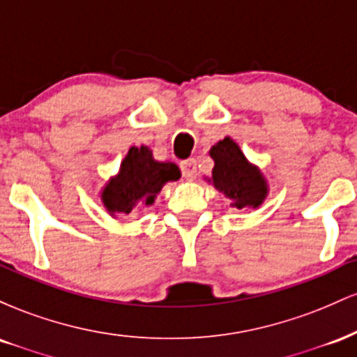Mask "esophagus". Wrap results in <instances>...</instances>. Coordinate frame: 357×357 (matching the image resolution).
I'll return each mask as SVG.
<instances>
[{
	"label": "esophagus",
	"mask_w": 357,
	"mask_h": 357,
	"mask_svg": "<svg viewBox=\"0 0 357 357\" xmlns=\"http://www.w3.org/2000/svg\"><path fill=\"white\" fill-rule=\"evenodd\" d=\"M181 171L183 176L188 179V181H192L198 176V167H196V159H186V161L181 162Z\"/></svg>",
	"instance_id": "1"
}]
</instances>
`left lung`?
<instances>
[{
	"mask_svg": "<svg viewBox=\"0 0 357 357\" xmlns=\"http://www.w3.org/2000/svg\"><path fill=\"white\" fill-rule=\"evenodd\" d=\"M211 159L215 161L210 178L220 195L230 199V206L236 210H257L268 196V181L261 169L250 162L240 146L230 136L211 146Z\"/></svg>",
	"mask_w": 357,
	"mask_h": 357,
	"instance_id": "obj_1",
	"label": "left lung"
}]
</instances>
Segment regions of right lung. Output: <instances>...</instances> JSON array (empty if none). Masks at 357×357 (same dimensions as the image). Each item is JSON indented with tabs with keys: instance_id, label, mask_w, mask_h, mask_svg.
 <instances>
[{
	"instance_id": "right-lung-1",
	"label": "right lung",
	"mask_w": 357,
	"mask_h": 357,
	"mask_svg": "<svg viewBox=\"0 0 357 357\" xmlns=\"http://www.w3.org/2000/svg\"><path fill=\"white\" fill-rule=\"evenodd\" d=\"M181 178L179 167L171 161H158L147 146H132L121 167L102 186L100 202L112 218L129 215L136 208L153 206L162 186Z\"/></svg>"
}]
</instances>
